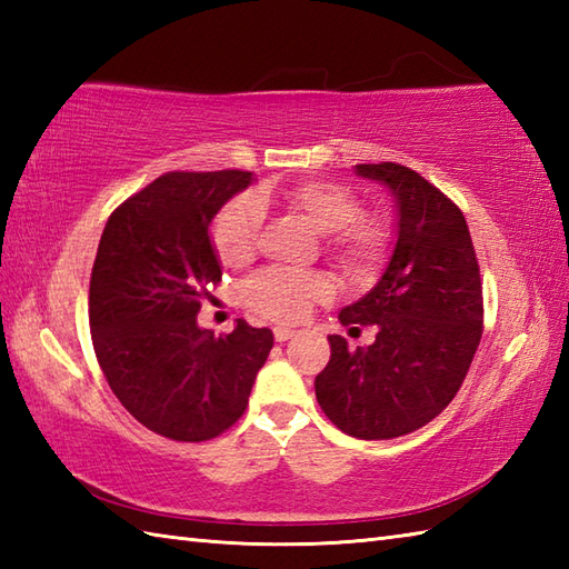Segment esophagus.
I'll return each instance as SVG.
<instances>
[{"label": "esophagus", "instance_id": "esophagus-1", "mask_svg": "<svg viewBox=\"0 0 569 569\" xmlns=\"http://www.w3.org/2000/svg\"><path fill=\"white\" fill-rule=\"evenodd\" d=\"M293 335H296V330H291V328H276V330H273L276 342H288Z\"/></svg>", "mask_w": 569, "mask_h": 569}]
</instances>
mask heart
I'll list each match as a JSON object with an SVG mask.
<instances>
[{"instance_id":"b5f03b06","label":"heart","mask_w":569,"mask_h":569,"mask_svg":"<svg viewBox=\"0 0 569 569\" xmlns=\"http://www.w3.org/2000/svg\"><path fill=\"white\" fill-rule=\"evenodd\" d=\"M283 202L288 210L325 237V251L337 269L352 278H371L391 251V229L377 217L359 214V200L349 188L330 180H303L283 190L261 188L251 198H237L217 214L212 244L224 266H244L257 249L261 208ZM330 296V283L320 273L263 271L244 288L249 308L276 322H298L308 308Z\"/></svg>"}]
</instances>
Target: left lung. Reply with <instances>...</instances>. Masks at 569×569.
Masks as SVG:
<instances>
[{"mask_svg":"<svg viewBox=\"0 0 569 569\" xmlns=\"http://www.w3.org/2000/svg\"><path fill=\"white\" fill-rule=\"evenodd\" d=\"M355 171L389 188L396 244L377 286L340 310L342 325H377V340L349 349L330 335L316 396L342 432L391 440L440 416L462 386L481 340V278L465 214L450 198L401 163Z\"/></svg>","mask_w":569,"mask_h":569,"instance_id":"left-lung-1","label":"left lung"}]
</instances>
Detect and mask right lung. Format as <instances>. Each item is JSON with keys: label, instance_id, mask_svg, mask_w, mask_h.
I'll return each mask as SVG.
<instances>
[{"label": "right lung", "instance_id": "add662e5", "mask_svg": "<svg viewBox=\"0 0 569 569\" xmlns=\"http://www.w3.org/2000/svg\"><path fill=\"white\" fill-rule=\"evenodd\" d=\"M251 183L247 171L166 173L104 224L90 278V332L110 389L141 426L202 442L247 410L273 347L269 328L214 337L200 300L222 278L210 224Z\"/></svg>", "mask_w": 569, "mask_h": 569}]
</instances>
